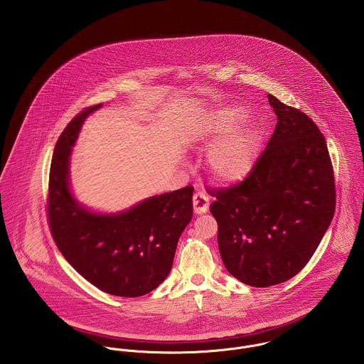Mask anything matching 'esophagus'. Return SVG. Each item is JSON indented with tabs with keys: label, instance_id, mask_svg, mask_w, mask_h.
Here are the masks:
<instances>
[{
	"label": "esophagus",
	"instance_id": "34e87169",
	"mask_svg": "<svg viewBox=\"0 0 364 364\" xmlns=\"http://www.w3.org/2000/svg\"><path fill=\"white\" fill-rule=\"evenodd\" d=\"M193 212L195 214H203L209 209V196L202 191L193 193Z\"/></svg>",
	"mask_w": 364,
	"mask_h": 364
}]
</instances>
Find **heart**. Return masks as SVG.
Listing matches in <instances>:
<instances>
[{"instance_id":"obj_1","label":"heart","mask_w":364,"mask_h":364,"mask_svg":"<svg viewBox=\"0 0 364 364\" xmlns=\"http://www.w3.org/2000/svg\"><path fill=\"white\" fill-rule=\"evenodd\" d=\"M246 109L240 106L215 108L202 114L190 130L195 146L213 143L208 152V169L217 183L245 180L256 165L261 150V130L257 124H243Z\"/></svg>"}]
</instances>
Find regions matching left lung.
Wrapping results in <instances>:
<instances>
[{
	"mask_svg": "<svg viewBox=\"0 0 364 364\" xmlns=\"http://www.w3.org/2000/svg\"><path fill=\"white\" fill-rule=\"evenodd\" d=\"M277 128L250 174L210 191L218 249L234 278L253 287L283 283L316 252L336 210L326 140L297 108L268 95Z\"/></svg>",
	"mask_w": 364,
	"mask_h": 364,
	"instance_id": "8db88e82",
	"label": "left lung"
}]
</instances>
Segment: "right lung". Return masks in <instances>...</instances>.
<instances>
[{"label": "right lung", "instance_id": "right-lung-1", "mask_svg": "<svg viewBox=\"0 0 364 364\" xmlns=\"http://www.w3.org/2000/svg\"><path fill=\"white\" fill-rule=\"evenodd\" d=\"M86 108L60 134L50 164L48 215L53 239L73 268L118 297H140L171 272L178 237L193 218L191 186L154 195L117 213L93 212L70 186V159L89 114Z\"/></svg>", "mask_w": 364, "mask_h": 364}]
</instances>
